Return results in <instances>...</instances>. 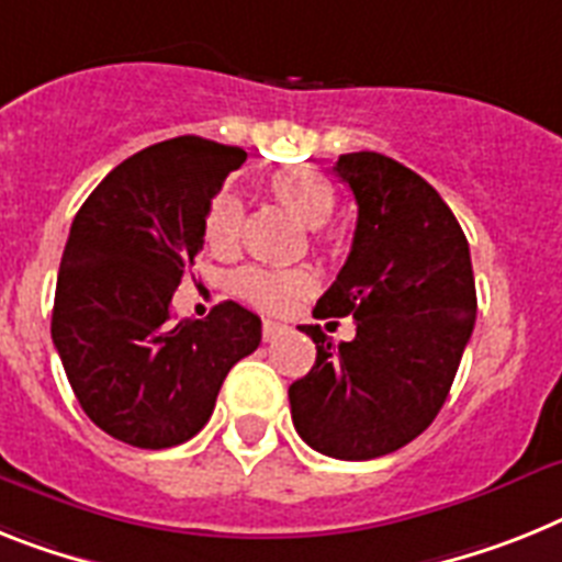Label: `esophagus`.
<instances>
[{"label": "esophagus", "instance_id": "1", "mask_svg": "<svg viewBox=\"0 0 562 562\" xmlns=\"http://www.w3.org/2000/svg\"><path fill=\"white\" fill-rule=\"evenodd\" d=\"M285 331V325L282 323H273V319H266V323H262V339H273V337H280V334Z\"/></svg>", "mask_w": 562, "mask_h": 562}]
</instances>
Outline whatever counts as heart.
Wrapping results in <instances>:
<instances>
[{"mask_svg":"<svg viewBox=\"0 0 562 562\" xmlns=\"http://www.w3.org/2000/svg\"><path fill=\"white\" fill-rule=\"evenodd\" d=\"M266 191L282 209L308 228H319L337 209L331 182L308 165H285L266 179ZM243 234V209L237 196L216 193L202 220V237L214 254H234ZM234 291L254 308L285 314L314 291V277L303 268H245L234 280Z\"/></svg>","mask_w":562,"mask_h":562,"instance_id":"b5f03b06","label":"heart"}]
</instances>
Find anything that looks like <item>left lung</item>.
Returning <instances> with one entry per match:
<instances>
[{
    "instance_id": "1",
    "label": "left lung",
    "mask_w": 562,
    "mask_h": 562,
    "mask_svg": "<svg viewBox=\"0 0 562 562\" xmlns=\"http://www.w3.org/2000/svg\"><path fill=\"white\" fill-rule=\"evenodd\" d=\"M357 200L351 254L314 317H353L351 342L319 325L314 369L291 383L296 434L319 454L374 460L426 431L449 397L477 317L465 234L426 179L357 150L334 165Z\"/></svg>"
}]
</instances>
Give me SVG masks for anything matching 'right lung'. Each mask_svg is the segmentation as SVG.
<instances>
[{
  "label": "right lung",
  "mask_w": 562,
  "mask_h": 562,
  "mask_svg": "<svg viewBox=\"0 0 562 562\" xmlns=\"http://www.w3.org/2000/svg\"><path fill=\"white\" fill-rule=\"evenodd\" d=\"M243 148L177 136L108 173L74 216L50 337L82 412L113 440L171 449L209 423L223 380L257 351L262 323L237 303L173 319L202 251V220Z\"/></svg>",
  "instance_id": "right-lung-1"
}]
</instances>
